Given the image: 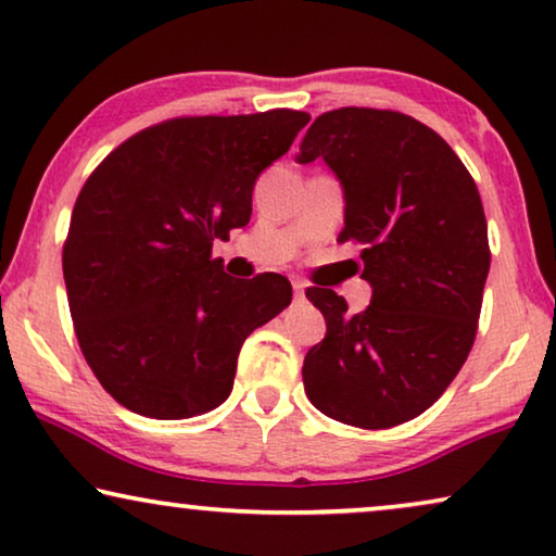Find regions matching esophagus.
Here are the masks:
<instances>
[{"label": "esophagus", "instance_id": "esophagus-1", "mask_svg": "<svg viewBox=\"0 0 556 556\" xmlns=\"http://www.w3.org/2000/svg\"><path fill=\"white\" fill-rule=\"evenodd\" d=\"M293 293L299 301L306 299V283H303V280H293Z\"/></svg>", "mask_w": 556, "mask_h": 556}]
</instances>
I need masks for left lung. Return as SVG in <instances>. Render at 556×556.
I'll use <instances>...</instances> for the list:
<instances>
[{
	"mask_svg": "<svg viewBox=\"0 0 556 556\" xmlns=\"http://www.w3.org/2000/svg\"><path fill=\"white\" fill-rule=\"evenodd\" d=\"M324 159L344 192L339 240L362 242L369 306L352 314L331 288L306 295L326 337L303 359L311 405L382 430L422 415L468 359L489 278V227L455 151L397 111L318 116L295 162Z\"/></svg>",
	"mask_w": 556,
	"mask_h": 556,
	"instance_id": "1",
	"label": "left lung"
}]
</instances>
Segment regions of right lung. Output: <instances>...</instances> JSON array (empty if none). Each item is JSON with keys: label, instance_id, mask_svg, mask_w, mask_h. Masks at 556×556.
Returning a JSON list of instances; mask_svg holds the SVG:
<instances>
[{"label": "right lung", "instance_id": "right-lung-1", "mask_svg": "<svg viewBox=\"0 0 556 556\" xmlns=\"http://www.w3.org/2000/svg\"><path fill=\"white\" fill-rule=\"evenodd\" d=\"M311 121L174 118L90 174L63 248L67 303L98 382L131 413L187 420L232 392L242 341L291 303L278 273L227 276L212 242L245 227L253 187Z\"/></svg>", "mask_w": 556, "mask_h": 556}]
</instances>
